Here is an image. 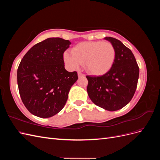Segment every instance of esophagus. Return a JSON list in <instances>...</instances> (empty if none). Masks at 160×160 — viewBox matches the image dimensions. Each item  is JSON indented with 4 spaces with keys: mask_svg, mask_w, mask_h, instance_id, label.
Instances as JSON below:
<instances>
[{
    "mask_svg": "<svg viewBox=\"0 0 160 160\" xmlns=\"http://www.w3.org/2000/svg\"><path fill=\"white\" fill-rule=\"evenodd\" d=\"M85 76V75L84 74H83V73H81V72H78V77H84Z\"/></svg>",
    "mask_w": 160,
    "mask_h": 160,
    "instance_id": "esophagus-1",
    "label": "esophagus"
}]
</instances>
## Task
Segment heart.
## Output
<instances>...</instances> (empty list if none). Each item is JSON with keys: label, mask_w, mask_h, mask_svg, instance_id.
Segmentation results:
<instances>
[{"label": "heart", "mask_w": 160, "mask_h": 160, "mask_svg": "<svg viewBox=\"0 0 160 160\" xmlns=\"http://www.w3.org/2000/svg\"><path fill=\"white\" fill-rule=\"evenodd\" d=\"M115 49L109 42H83L72 49V53L65 52V64L72 69H79L83 64L89 73L102 75L112 67L115 59Z\"/></svg>", "instance_id": "obj_1"}]
</instances>
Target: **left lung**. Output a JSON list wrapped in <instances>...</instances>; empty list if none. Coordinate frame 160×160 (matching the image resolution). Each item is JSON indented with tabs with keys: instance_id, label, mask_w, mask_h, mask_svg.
<instances>
[{
	"instance_id": "8db88e82",
	"label": "left lung",
	"mask_w": 160,
	"mask_h": 160,
	"mask_svg": "<svg viewBox=\"0 0 160 160\" xmlns=\"http://www.w3.org/2000/svg\"><path fill=\"white\" fill-rule=\"evenodd\" d=\"M115 49L112 67L101 76H87V91L91 100L111 111L123 108L132 100L137 88L139 69L129 49L115 38L106 37Z\"/></svg>"
}]
</instances>
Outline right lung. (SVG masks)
Masks as SVG:
<instances>
[{
	"instance_id": "1",
	"label": "right lung",
	"mask_w": 160,
	"mask_h": 160,
	"mask_svg": "<svg viewBox=\"0 0 160 160\" xmlns=\"http://www.w3.org/2000/svg\"><path fill=\"white\" fill-rule=\"evenodd\" d=\"M71 44L61 38H48L31 48L21 60L17 70L19 93L32 115L51 118L64 108L78 79L76 71L65 69L63 53Z\"/></svg>"
}]
</instances>
